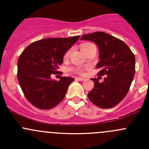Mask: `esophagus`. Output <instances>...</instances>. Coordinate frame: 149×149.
Returning <instances> with one entry per match:
<instances>
[{
	"instance_id": "esophagus-1",
	"label": "esophagus",
	"mask_w": 149,
	"mask_h": 149,
	"mask_svg": "<svg viewBox=\"0 0 149 149\" xmlns=\"http://www.w3.org/2000/svg\"><path fill=\"white\" fill-rule=\"evenodd\" d=\"M76 79L78 81H86V79H82V78H79V77H76Z\"/></svg>"
}]
</instances>
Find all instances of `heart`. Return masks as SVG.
<instances>
[{"label": "heart", "mask_w": 149, "mask_h": 149, "mask_svg": "<svg viewBox=\"0 0 149 149\" xmlns=\"http://www.w3.org/2000/svg\"><path fill=\"white\" fill-rule=\"evenodd\" d=\"M90 45H91V43H84V44L81 45V48L85 47ZM69 54H70V51H68V52L65 54V58H68L69 55ZM72 70L74 72H76V73H79V74H83L84 73V69L81 68H72Z\"/></svg>", "instance_id": "obj_1"}]
</instances>
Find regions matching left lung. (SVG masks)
<instances>
[{
  "label": "left lung",
  "mask_w": 149,
  "mask_h": 149,
  "mask_svg": "<svg viewBox=\"0 0 149 149\" xmlns=\"http://www.w3.org/2000/svg\"><path fill=\"white\" fill-rule=\"evenodd\" d=\"M81 40L94 42L99 48V76L106 75L102 83L91 79L94 86L88 93L90 101L97 107L109 109L124 99L136 72V59L128 46L119 39L105 32L84 34Z\"/></svg>",
  "instance_id": "left-lung-1"
}]
</instances>
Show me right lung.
<instances>
[{
	"label": "right lung",
	"mask_w": 149,
	"mask_h": 149,
	"mask_svg": "<svg viewBox=\"0 0 149 149\" xmlns=\"http://www.w3.org/2000/svg\"><path fill=\"white\" fill-rule=\"evenodd\" d=\"M79 38L43 39L30 44L20 55L18 81L26 100L34 107L51 109L64 99L74 79L64 76L57 81L51 79V75L59 73L64 55Z\"/></svg>",
	"instance_id": "add662e5"
}]
</instances>
